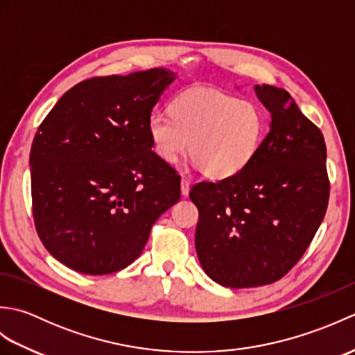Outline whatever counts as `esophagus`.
Segmentation results:
<instances>
[{"instance_id":"1","label":"esophagus","mask_w":355,"mask_h":355,"mask_svg":"<svg viewBox=\"0 0 355 355\" xmlns=\"http://www.w3.org/2000/svg\"><path fill=\"white\" fill-rule=\"evenodd\" d=\"M191 182H189V178H187V177H182V193L184 195V197H186V195L187 193H189V189H191Z\"/></svg>"}]
</instances>
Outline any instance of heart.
I'll return each instance as SVG.
<instances>
[{"instance_id":"obj_1","label":"heart","mask_w":355,"mask_h":355,"mask_svg":"<svg viewBox=\"0 0 355 355\" xmlns=\"http://www.w3.org/2000/svg\"><path fill=\"white\" fill-rule=\"evenodd\" d=\"M266 120L252 102L212 88H193L177 96L171 112L155 111L148 120L154 150L175 164L187 153L207 177L236 175L258 150Z\"/></svg>"}]
</instances>
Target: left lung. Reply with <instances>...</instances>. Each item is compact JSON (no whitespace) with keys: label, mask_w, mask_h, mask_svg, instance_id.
Listing matches in <instances>:
<instances>
[{"label":"left lung","mask_w":355,"mask_h":355,"mask_svg":"<svg viewBox=\"0 0 355 355\" xmlns=\"http://www.w3.org/2000/svg\"><path fill=\"white\" fill-rule=\"evenodd\" d=\"M271 125L252 162L221 182L195 184V248L206 275L223 286L273 284L296 266L329 200L323 134L288 92L256 85Z\"/></svg>","instance_id":"1"}]
</instances>
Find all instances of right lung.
Returning a JSON list of instances; mask_svg holds the SVG:
<instances>
[{"label": "right lung", "instance_id": "1", "mask_svg": "<svg viewBox=\"0 0 355 355\" xmlns=\"http://www.w3.org/2000/svg\"><path fill=\"white\" fill-rule=\"evenodd\" d=\"M173 79L153 69L82 80L37 128L30 149L35 227L69 268L110 275L128 267L180 200L182 177L150 149L148 132Z\"/></svg>", "mask_w": 355, "mask_h": 355}]
</instances>
